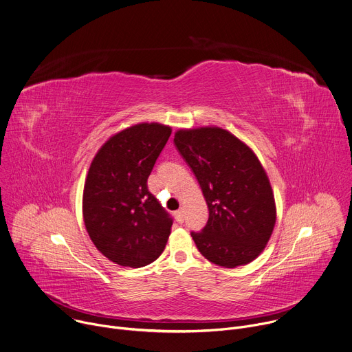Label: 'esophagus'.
I'll return each instance as SVG.
<instances>
[{
	"label": "esophagus",
	"mask_w": 352,
	"mask_h": 352,
	"mask_svg": "<svg viewBox=\"0 0 352 352\" xmlns=\"http://www.w3.org/2000/svg\"><path fill=\"white\" fill-rule=\"evenodd\" d=\"M174 217H175V219H177L179 223H182V222H184V210L181 208V210L175 211V212H174Z\"/></svg>",
	"instance_id": "34e87169"
}]
</instances>
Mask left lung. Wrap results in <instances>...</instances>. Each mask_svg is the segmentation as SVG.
<instances>
[{
    "instance_id": "left-lung-1",
    "label": "left lung",
    "mask_w": 352,
    "mask_h": 352,
    "mask_svg": "<svg viewBox=\"0 0 352 352\" xmlns=\"http://www.w3.org/2000/svg\"><path fill=\"white\" fill-rule=\"evenodd\" d=\"M174 142L195 173L208 207L206 226L190 233L199 252L223 268L256 260L276 222L274 190L256 153L215 126L181 129Z\"/></svg>"
}]
</instances>
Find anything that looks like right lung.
Instances as JSON below:
<instances>
[{
    "mask_svg": "<svg viewBox=\"0 0 352 352\" xmlns=\"http://www.w3.org/2000/svg\"><path fill=\"white\" fill-rule=\"evenodd\" d=\"M170 135V126L138 123L111 135L91 162L82 192L85 229L95 248L122 267H145L167 245L173 219L146 182Z\"/></svg>",
    "mask_w": 352,
    "mask_h": 352,
    "instance_id": "right-lung-1",
    "label": "right lung"
}]
</instances>
